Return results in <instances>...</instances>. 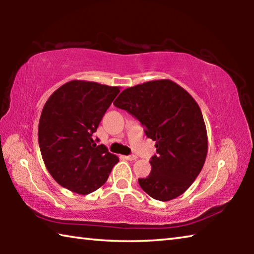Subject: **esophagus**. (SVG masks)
<instances>
[{
  "instance_id": "obj_1",
  "label": "esophagus",
  "mask_w": 254,
  "mask_h": 254,
  "mask_svg": "<svg viewBox=\"0 0 254 254\" xmlns=\"http://www.w3.org/2000/svg\"><path fill=\"white\" fill-rule=\"evenodd\" d=\"M136 156H134V154H131V156H124V159H127V160L128 161H132V160H136Z\"/></svg>"
}]
</instances>
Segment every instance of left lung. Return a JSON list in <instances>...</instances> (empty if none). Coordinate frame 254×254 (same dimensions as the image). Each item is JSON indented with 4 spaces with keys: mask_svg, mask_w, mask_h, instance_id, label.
<instances>
[{
    "mask_svg": "<svg viewBox=\"0 0 254 254\" xmlns=\"http://www.w3.org/2000/svg\"><path fill=\"white\" fill-rule=\"evenodd\" d=\"M113 104L139 120L156 141L151 173L139 179L141 188L161 201L184 194L207 156V132L196 101L175 81L160 79L124 89Z\"/></svg>",
    "mask_w": 254,
    "mask_h": 254,
    "instance_id": "1",
    "label": "left lung"
}]
</instances>
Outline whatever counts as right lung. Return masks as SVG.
Returning a JSON list of instances; mask_svg holds the SVG:
<instances>
[{
  "mask_svg": "<svg viewBox=\"0 0 254 254\" xmlns=\"http://www.w3.org/2000/svg\"><path fill=\"white\" fill-rule=\"evenodd\" d=\"M120 87L71 80L55 91L42 109L38 139L49 174L60 186L87 195L105 184L115 154L93 140Z\"/></svg>",
  "mask_w": 254,
  "mask_h": 254,
  "instance_id": "obj_1",
  "label": "right lung"
}]
</instances>
